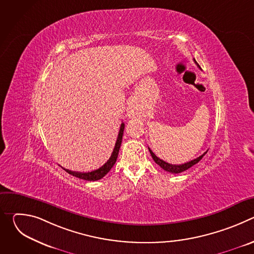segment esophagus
Returning <instances> with one entry per match:
<instances>
[{"instance_id": "1", "label": "esophagus", "mask_w": 254, "mask_h": 254, "mask_svg": "<svg viewBox=\"0 0 254 254\" xmlns=\"http://www.w3.org/2000/svg\"><path fill=\"white\" fill-rule=\"evenodd\" d=\"M136 115H137L136 106H135V104H134L132 101H130V102L128 103L127 108V116L128 118H134Z\"/></svg>"}]
</instances>
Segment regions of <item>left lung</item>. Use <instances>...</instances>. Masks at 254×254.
I'll return each mask as SVG.
<instances>
[{
    "label": "left lung",
    "instance_id": "obj_1",
    "mask_svg": "<svg viewBox=\"0 0 254 254\" xmlns=\"http://www.w3.org/2000/svg\"><path fill=\"white\" fill-rule=\"evenodd\" d=\"M194 61H195V63L197 64V66L201 69V67H200L199 64L196 62L195 59H194ZM149 151H150L151 156H152V158L154 159L155 163L158 164L163 170H165V171H167V172H169V173H172V174H179V173H182V172L188 170L189 168H191L192 166H194V165H196L198 162H200V161L202 160V158H203V157L206 155V153H207V151H206V152H205L203 155H201L200 157H198V158H196V159H194V160H192V161H190V162H187V163H185V164H182V165H172V164L166 163L165 161H163V160H161L160 158H158V157L152 152V150H151L150 148H149Z\"/></svg>",
    "mask_w": 254,
    "mask_h": 254
}]
</instances>
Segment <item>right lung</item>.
<instances>
[{"label": "right lung", "mask_w": 254, "mask_h": 254, "mask_svg": "<svg viewBox=\"0 0 254 254\" xmlns=\"http://www.w3.org/2000/svg\"><path fill=\"white\" fill-rule=\"evenodd\" d=\"M124 129H125V124L123 123L121 125V128H120V131H119V135H118V138H117L116 146H115V149L113 151V154H112L111 158L108 159V161L103 166H101L99 169L91 171V172H87V173L74 172V171H70V170L64 169V168H63V170H65L68 174H70L72 176L77 177V178L82 179V180H86V181H97V180L103 178L108 172L111 171V169L114 167V165L117 162V159H118V156H119V152H120V148H121V144H122Z\"/></svg>", "instance_id": "1"}]
</instances>
